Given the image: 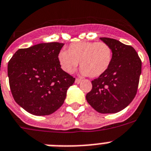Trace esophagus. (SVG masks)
<instances>
[{
    "mask_svg": "<svg viewBox=\"0 0 151 151\" xmlns=\"http://www.w3.org/2000/svg\"><path fill=\"white\" fill-rule=\"evenodd\" d=\"M81 81H82L81 79H79V78H76L75 83H81Z\"/></svg>",
    "mask_w": 151,
    "mask_h": 151,
    "instance_id": "obj_1",
    "label": "esophagus"
}]
</instances>
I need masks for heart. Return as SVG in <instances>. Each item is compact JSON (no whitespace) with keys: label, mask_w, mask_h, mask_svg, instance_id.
I'll return each instance as SVG.
<instances>
[{"label":"heart","mask_w":151,"mask_h":151,"mask_svg":"<svg viewBox=\"0 0 151 151\" xmlns=\"http://www.w3.org/2000/svg\"><path fill=\"white\" fill-rule=\"evenodd\" d=\"M60 67L67 73H71L80 61L81 73L91 78H97L109 69L113 60V50L104 42L73 43L68 50L58 54Z\"/></svg>","instance_id":"obj_1"}]
</instances>
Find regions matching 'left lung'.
Here are the masks:
<instances>
[{
    "mask_svg": "<svg viewBox=\"0 0 151 151\" xmlns=\"http://www.w3.org/2000/svg\"><path fill=\"white\" fill-rule=\"evenodd\" d=\"M111 47L113 60L107 71L91 81L86 95L91 107L101 114H114L127 107L137 91L141 60L133 47L115 39L101 37Z\"/></svg>",
    "mask_w": 151,
    "mask_h": 151,
    "instance_id": "obj_1",
    "label": "left lung"
}]
</instances>
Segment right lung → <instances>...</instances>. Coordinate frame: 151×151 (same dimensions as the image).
Masks as SVG:
<instances>
[{"label":"right lung","instance_id":"obj_1","mask_svg":"<svg viewBox=\"0 0 151 151\" xmlns=\"http://www.w3.org/2000/svg\"><path fill=\"white\" fill-rule=\"evenodd\" d=\"M64 44L42 43L15 52L7 75L16 103L31 114H53L64 104L75 78L60 68L58 54Z\"/></svg>","mask_w":151,"mask_h":151}]
</instances>
